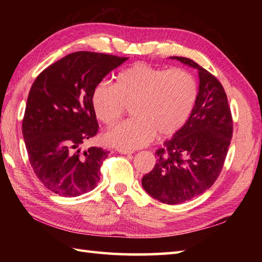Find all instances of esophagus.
<instances>
[{
  "mask_svg": "<svg viewBox=\"0 0 262 262\" xmlns=\"http://www.w3.org/2000/svg\"><path fill=\"white\" fill-rule=\"evenodd\" d=\"M117 151H118L121 154H128V155L134 153L133 151H129V149H125V148H118V149H117Z\"/></svg>",
  "mask_w": 262,
  "mask_h": 262,
  "instance_id": "1",
  "label": "esophagus"
}]
</instances>
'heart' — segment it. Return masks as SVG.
Segmentation results:
<instances>
[{
    "label": "heart",
    "mask_w": 262,
    "mask_h": 262,
    "mask_svg": "<svg viewBox=\"0 0 262 262\" xmlns=\"http://www.w3.org/2000/svg\"><path fill=\"white\" fill-rule=\"evenodd\" d=\"M196 98V81L188 71L135 64L120 72L115 85L100 82L91 102L97 118L107 126L119 121L126 105H132L135 118L111 128L104 140L110 145L134 149L151 143L157 133L170 136L179 130Z\"/></svg>",
    "instance_id": "obj_1"
}]
</instances>
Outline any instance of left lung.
Segmentation results:
<instances>
[{
    "mask_svg": "<svg viewBox=\"0 0 262 262\" xmlns=\"http://www.w3.org/2000/svg\"><path fill=\"white\" fill-rule=\"evenodd\" d=\"M198 71L196 102L186 124L157 151L153 170L142 179L149 196L176 205L209 189L220 176L229 149L233 121L219 80L192 59L170 57Z\"/></svg>",
    "mask_w": 262,
    "mask_h": 262,
    "instance_id": "8db88e82",
    "label": "left lung"
}]
</instances>
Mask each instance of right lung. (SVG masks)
<instances>
[{
    "mask_svg": "<svg viewBox=\"0 0 262 262\" xmlns=\"http://www.w3.org/2000/svg\"><path fill=\"white\" fill-rule=\"evenodd\" d=\"M128 58L92 52L72 53L37 76L22 120L28 157L38 179L64 197L91 191L108 151L81 145L98 133L93 89Z\"/></svg>",
    "mask_w": 262,
    "mask_h": 262,
    "instance_id": "right-lung-1",
    "label": "right lung"
}]
</instances>
